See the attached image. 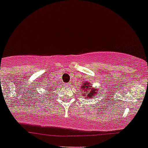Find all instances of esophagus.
Returning a JSON list of instances; mask_svg holds the SVG:
<instances>
[{
  "label": "esophagus",
  "mask_w": 148,
  "mask_h": 148,
  "mask_svg": "<svg viewBox=\"0 0 148 148\" xmlns=\"http://www.w3.org/2000/svg\"><path fill=\"white\" fill-rule=\"evenodd\" d=\"M65 85H66V87H70V85H71V84H66Z\"/></svg>",
  "instance_id": "esophagus-1"
}]
</instances>
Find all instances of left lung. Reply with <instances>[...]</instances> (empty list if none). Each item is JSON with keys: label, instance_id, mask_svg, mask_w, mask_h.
Wrapping results in <instances>:
<instances>
[{"label": "left lung", "instance_id": "left-lung-1", "mask_svg": "<svg viewBox=\"0 0 148 148\" xmlns=\"http://www.w3.org/2000/svg\"><path fill=\"white\" fill-rule=\"evenodd\" d=\"M81 90L83 92V94H82L83 96H84L87 98H92V97H95V95L97 94L96 92V90L92 88L91 86L89 85L86 82H84L83 85H82V89H81Z\"/></svg>", "mask_w": 148, "mask_h": 148}]
</instances>
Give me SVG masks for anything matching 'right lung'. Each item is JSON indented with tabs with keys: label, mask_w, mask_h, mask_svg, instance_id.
Segmentation results:
<instances>
[{
	"label": "right lung",
	"mask_w": 148,
	"mask_h": 148,
	"mask_svg": "<svg viewBox=\"0 0 148 148\" xmlns=\"http://www.w3.org/2000/svg\"><path fill=\"white\" fill-rule=\"evenodd\" d=\"M47 89H48V90H47V91H49V90H50V89H51V87H49V88H47ZM46 95H47V94H46Z\"/></svg>",
	"instance_id": "right-lung-1"
}]
</instances>
